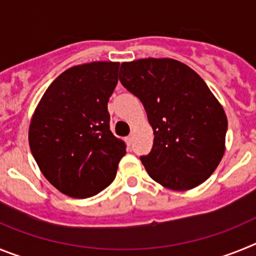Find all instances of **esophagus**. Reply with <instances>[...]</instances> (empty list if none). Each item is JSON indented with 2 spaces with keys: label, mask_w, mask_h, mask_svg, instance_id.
Listing matches in <instances>:
<instances>
[{
  "label": "esophagus",
  "mask_w": 256,
  "mask_h": 256,
  "mask_svg": "<svg viewBox=\"0 0 256 256\" xmlns=\"http://www.w3.org/2000/svg\"><path fill=\"white\" fill-rule=\"evenodd\" d=\"M126 144H132L133 136H128V137H126Z\"/></svg>",
  "instance_id": "obj_1"
}]
</instances>
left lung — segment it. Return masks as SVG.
<instances>
[{
    "mask_svg": "<svg viewBox=\"0 0 256 256\" xmlns=\"http://www.w3.org/2000/svg\"><path fill=\"white\" fill-rule=\"evenodd\" d=\"M119 79L141 100L155 134L141 156L148 176L174 191L204 183L224 155L228 122L202 78L174 58H148L123 62Z\"/></svg>",
    "mask_w": 256,
    "mask_h": 256,
    "instance_id": "1",
    "label": "left lung"
}]
</instances>
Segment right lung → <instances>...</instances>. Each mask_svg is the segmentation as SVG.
<instances>
[{
	"label": "right lung",
	"instance_id": "right-lung-1",
	"mask_svg": "<svg viewBox=\"0 0 256 256\" xmlns=\"http://www.w3.org/2000/svg\"><path fill=\"white\" fill-rule=\"evenodd\" d=\"M119 62L76 65L50 84L29 126V146L46 180L74 198L97 195L114 180L126 144L110 130L108 102Z\"/></svg>",
	"mask_w": 256,
	"mask_h": 256
}]
</instances>
